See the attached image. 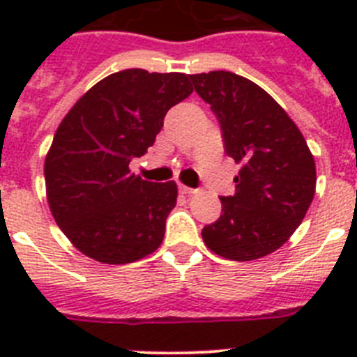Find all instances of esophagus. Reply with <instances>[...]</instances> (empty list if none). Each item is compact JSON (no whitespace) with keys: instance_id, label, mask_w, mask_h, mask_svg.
<instances>
[{"instance_id":"1","label":"esophagus","mask_w":357,"mask_h":357,"mask_svg":"<svg viewBox=\"0 0 357 357\" xmlns=\"http://www.w3.org/2000/svg\"><path fill=\"white\" fill-rule=\"evenodd\" d=\"M178 191H181L182 195H191V193H195V189L193 188H188V185H178Z\"/></svg>"}]
</instances>
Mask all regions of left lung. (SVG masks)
Returning a JSON list of instances; mask_svg holds the SVG:
<instances>
[{
	"instance_id": "left-lung-1",
	"label": "left lung",
	"mask_w": 357,
	"mask_h": 357,
	"mask_svg": "<svg viewBox=\"0 0 357 357\" xmlns=\"http://www.w3.org/2000/svg\"><path fill=\"white\" fill-rule=\"evenodd\" d=\"M189 78L220 123L225 153L241 162L236 193L220 197L222 216L202 238L227 259H259L304 220L317 185L314 159L291 118L257 84L230 71Z\"/></svg>"
}]
</instances>
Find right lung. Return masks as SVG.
<instances>
[{
    "instance_id": "add662e5",
    "label": "right lung",
    "mask_w": 357,
    "mask_h": 357,
    "mask_svg": "<svg viewBox=\"0 0 357 357\" xmlns=\"http://www.w3.org/2000/svg\"><path fill=\"white\" fill-rule=\"evenodd\" d=\"M191 93L189 75L125 69L91 87L62 119L44 162L46 195L56 225L82 254L127 264L162 243L176 184L143 181L128 164Z\"/></svg>"
}]
</instances>
